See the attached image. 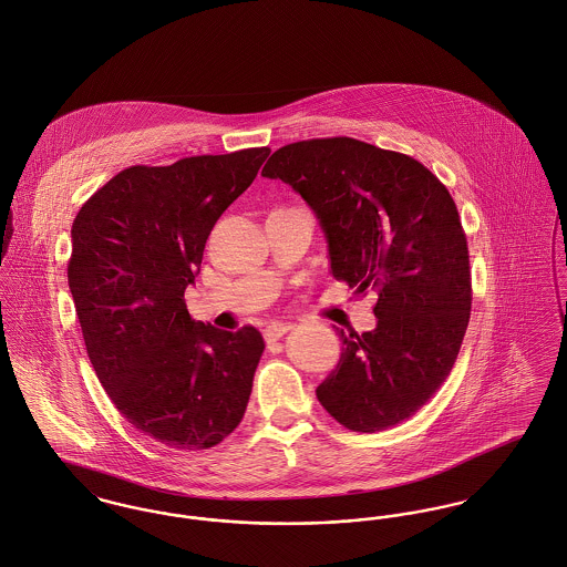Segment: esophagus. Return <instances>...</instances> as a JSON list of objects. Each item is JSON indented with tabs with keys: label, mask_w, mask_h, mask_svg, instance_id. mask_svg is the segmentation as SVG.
Returning a JSON list of instances; mask_svg holds the SVG:
<instances>
[{
	"label": "esophagus",
	"mask_w": 567,
	"mask_h": 567,
	"mask_svg": "<svg viewBox=\"0 0 567 567\" xmlns=\"http://www.w3.org/2000/svg\"><path fill=\"white\" fill-rule=\"evenodd\" d=\"M290 329H292L290 322H270V324L264 329V338H266L268 344H272V342L281 340Z\"/></svg>",
	"instance_id": "1"
}]
</instances>
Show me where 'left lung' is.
Segmentation results:
<instances>
[{
    "label": "left lung",
    "instance_id": "1",
    "mask_svg": "<svg viewBox=\"0 0 567 567\" xmlns=\"http://www.w3.org/2000/svg\"><path fill=\"white\" fill-rule=\"evenodd\" d=\"M261 175L316 212L333 277L379 297L372 331H340L320 405L360 433L408 420L451 374L470 320L467 240L451 193L412 155L347 136L286 145Z\"/></svg>",
    "mask_w": 567,
    "mask_h": 567
}]
</instances>
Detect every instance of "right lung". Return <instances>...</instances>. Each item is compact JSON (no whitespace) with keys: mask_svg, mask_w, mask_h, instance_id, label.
I'll list each match as a JSON object with an SVG mask.
<instances>
[{"mask_svg":"<svg viewBox=\"0 0 567 567\" xmlns=\"http://www.w3.org/2000/svg\"><path fill=\"white\" fill-rule=\"evenodd\" d=\"M268 154L254 147L130 166L73 220L66 275L89 360L121 415L168 449H212L247 410L261 333L195 320L184 290L214 223Z\"/></svg>","mask_w":567,"mask_h":567,"instance_id":"add662e5","label":"right lung"}]
</instances>
